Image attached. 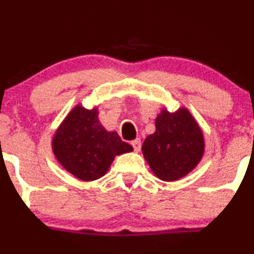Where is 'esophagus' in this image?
<instances>
[{"mask_svg":"<svg viewBox=\"0 0 254 254\" xmlns=\"http://www.w3.org/2000/svg\"><path fill=\"white\" fill-rule=\"evenodd\" d=\"M131 145L132 147H134V151L135 152H139L140 148H141V141H140V139H135L131 141Z\"/></svg>","mask_w":254,"mask_h":254,"instance_id":"obj_1","label":"esophagus"}]
</instances>
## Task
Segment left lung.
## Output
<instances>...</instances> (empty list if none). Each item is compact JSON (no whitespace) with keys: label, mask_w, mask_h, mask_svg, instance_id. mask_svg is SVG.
I'll return each mask as SVG.
<instances>
[{"label":"left lung","mask_w":254,"mask_h":254,"mask_svg":"<svg viewBox=\"0 0 254 254\" xmlns=\"http://www.w3.org/2000/svg\"><path fill=\"white\" fill-rule=\"evenodd\" d=\"M156 131L142 143V155L161 181L175 182L190 173L203 158L205 141L190 112L163 108L155 120Z\"/></svg>","instance_id":"obj_1"}]
</instances>
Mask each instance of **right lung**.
I'll list each match as a JSON object with an SVG mask.
<instances>
[{
    "instance_id": "right-lung-1",
    "label": "right lung",
    "mask_w": 254,
    "mask_h": 254,
    "mask_svg": "<svg viewBox=\"0 0 254 254\" xmlns=\"http://www.w3.org/2000/svg\"><path fill=\"white\" fill-rule=\"evenodd\" d=\"M51 147L56 160L67 172L84 182L96 181L108 172L115 156L132 151L117 131L104 129L98 108L77 104L66 115L54 134Z\"/></svg>"
}]
</instances>
